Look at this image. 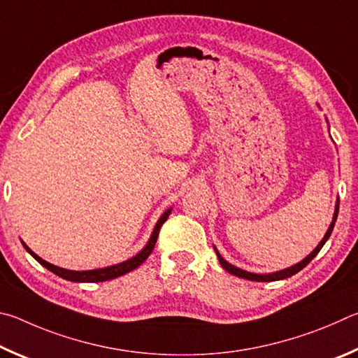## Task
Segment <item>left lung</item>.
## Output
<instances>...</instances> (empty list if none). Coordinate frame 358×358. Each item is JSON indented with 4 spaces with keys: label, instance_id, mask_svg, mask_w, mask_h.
<instances>
[{
    "label": "left lung",
    "instance_id": "obj_1",
    "mask_svg": "<svg viewBox=\"0 0 358 358\" xmlns=\"http://www.w3.org/2000/svg\"><path fill=\"white\" fill-rule=\"evenodd\" d=\"M329 122V121H327ZM338 209H340V198L336 199V204H335V212H334V218H331V223L330 227L327 229V233H325V236L322 237V241L317 243V247L313 250V252L306 256V258H303L300 262H297V264H294L291 267L287 268H283V271H278V272H272V273H253V272H248V271H243V268H239L236 267L233 264H229V262L227 259L222 258V255L218 253V250L214 247L215 253H217V258L218 261H220L222 267L224 268V271L229 272L231 275H236V277L239 278H245V280H250V281H277V280H285V278H289L292 277V275H296L297 272L302 271V268L305 266H308V262L315 258V256L321 252V248L324 247V243L329 241V237L331 234V231H334V227H335V222H336V217H338Z\"/></svg>",
    "mask_w": 358,
    "mask_h": 358
}]
</instances>
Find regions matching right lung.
<instances>
[{"label":"right lung","mask_w":358,"mask_h":358,"mask_svg":"<svg viewBox=\"0 0 358 358\" xmlns=\"http://www.w3.org/2000/svg\"><path fill=\"white\" fill-rule=\"evenodd\" d=\"M171 210H173V208H169V209H166L160 215V218L155 223L152 234H150L148 243H146V245H144V248L141 250V252H138L135 256H131V258L127 259V261H122V262H119V264L102 267V268H92V271H69V268H62V267L50 264V262H47L45 259H42L41 256H37L33 252V250H31L23 241H22V243H23V247L27 248V252L31 256H33V258L37 262H39L41 266L48 268L50 272H53L55 275H58V277L64 278V280H69V281H75V283H97V281H106V280L117 278V277H121V275H125V273L131 272L138 266H141L143 262L148 259V256L152 253V250L155 247V242H157V237H159V231L162 228V224L166 222L168 215L171 214Z\"/></svg>","instance_id":"obj_1"}]
</instances>
